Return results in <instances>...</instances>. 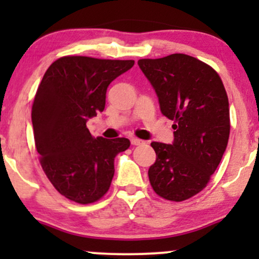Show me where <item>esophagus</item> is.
Wrapping results in <instances>:
<instances>
[{
    "label": "esophagus",
    "instance_id": "obj_1",
    "mask_svg": "<svg viewBox=\"0 0 259 259\" xmlns=\"http://www.w3.org/2000/svg\"><path fill=\"white\" fill-rule=\"evenodd\" d=\"M130 141H132V145H135V146L144 144V141H142V140L136 139V138H132V139H130Z\"/></svg>",
    "mask_w": 259,
    "mask_h": 259
}]
</instances>
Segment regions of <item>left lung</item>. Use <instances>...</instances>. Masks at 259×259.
Here are the masks:
<instances>
[{"instance_id": "obj_1", "label": "left lung", "mask_w": 259, "mask_h": 259, "mask_svg": "<svg viewBox=\"0 0 259 259\" xmlns=\"http://www.w3.org/2000/svg\"><path fill=\"white\" fill-rule=\"evenodd\" d=\"M163 115L174 120L173 144L153 141L156 162L148 178L157 195L185 201L207 186L221 163L230 134L229 101L221 76L183 53L140 59Z\"/></svg>"}]
</instances>
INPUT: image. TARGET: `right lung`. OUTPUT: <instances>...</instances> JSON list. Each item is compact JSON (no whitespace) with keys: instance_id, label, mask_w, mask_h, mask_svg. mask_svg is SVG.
Masks as SVG:
<instances>
[{"instance_id":"1","label":"right lung","mask_w":259,"mask_h":259,"mask_svg":"<svg viewBox=\"0 0 259 259\" xmlns=\"http://www.w3.org/2000/svg\"><path fill=\"white\" fill-rule=\"evenodd\" d=\"M134 61L65 56L45 73L31 109L35 146L45 174L76 203L100 200L114 175V158L129 148L125 138H94L86 123L103 112L107 88Z\"/></svg>"}]
</instances>
